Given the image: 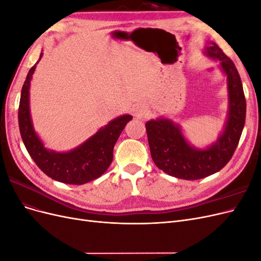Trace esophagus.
<instances>
[{"label":"esophagus","instance_id":"obj_1","mask_svg":"<svg viewBox=\"0 0 261 261\" xmlns=\"http://www.w3.org/2000/svg\"><path fill=\"white\" fill-rule=\"evenodd\" d=\"M148 113V107L145 103H138L134 109V114L138 118H145Z\"/></svg>","mask_w":261,"mask_h":261}]
</instances>
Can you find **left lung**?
<instances>
[{
  "label": "left lung",
  "instance_id": "8db88e82",
  "mask_svg": "<svg viewBox=\"0 0 261 261\" xmlns=\"http://www.w3.org/2000/svg\"><path fill=\"white\" fill-rule=\"evenodd\" d=\"M204 50L208 57L220 61V66L227 76V121L216 143L207 149H197L187 143L179 126L168 118L146 123L154 164L171 176L188 180L207 177L225 167L239 145L246 117V100L234 63L216 42L210 41Z\"/></svg>",
  "mask_w": 261,
  "mask_h": 261
}]
</instances>
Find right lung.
Returning <instances> with one entry per match:
<instances>
[{
  "instance_id": "1",
  "label": "right lung",
  "mask_w": 261,
  "mask_h": 261,
  "mask_svg": "<svg viewBox=\"0 0 261 261\" xmlns=\"http://www.w3.org/2000/svg\"><path fill=\"white\" fill-rule=\"evenodd\" d=\"M41 57L42 53L40 59ZM35 69L36 65L29 69L22 85L18 109L21 139L31 159L44 174L61 183L83 185L100 177L111 164L116 140L133 116L128 114L118 116L68 152H55L45 149L34 129L29 110V87Z\"/></svg>"
}]
</instances>
